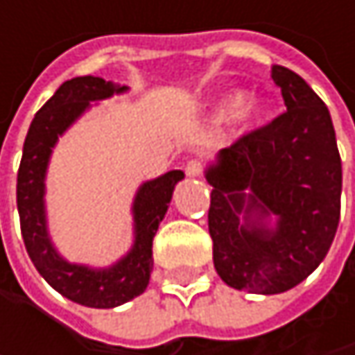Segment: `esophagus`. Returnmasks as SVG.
<instances>
[{
  "mask_svg": "<svg viewBox=\"0 0 355 355\" xmlns=\"http://www.w3.org/2000/svg\"><path fill=\"white\" fill-rule=\"evenodd\" d=\"M184 173H187V177L199 178L203 175V164L199 160H189L187 166H184Z\"/></svg>",
  "mask_w": 355,
  "mask_h": 355,
  "instance_id": "esophagus-1",
  "label": "esophagus"
}]
</instances>
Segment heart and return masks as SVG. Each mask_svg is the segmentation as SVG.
Instances as JSON below:
<instances>
[{
  "mask_svg": "<svg viewBox=\"0 0 355 355\" xmlns=\"http://www.w3.org/2000/svg\"><path fill=\"white\" fill-rule=\"evenodd\" d=\"M236 108H239V98H228V101H224V105L220 107L218 114H220V116H228V114H230L232 110H236ZM261 112H263V107H261L259 103H248V105H243V107L239 108V116H241L243 121L257 119Z\"/></svg>",
  "mask_w": 355,
  "mask_h": 355,
  "instance_id": "obj_1",
  "label": "heart"
}]
</instances>
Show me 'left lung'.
I'll use <instances>...</instances> for the list:
<instances>
[{"mask_svg": "<svg viewBox=\"0 0 355 355\" xmlns=\"http://www.w3.org/2000/svg\"><path fill=\"white\" fill-rule=\"evenodd\" d=\"M271 78L288 110L224 148L205 175L216 271L248 294H282L306 279L329 252L341 214L329 108L292 69L273 65ZM269 215L278 218L271 229Z\"/></svg>", "mask_w": 355, "mask_h": 355, "instance_id": "obj_1", "label": "left lung"}]
</instances>
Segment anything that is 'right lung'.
<instances>
[{
	"label": "right lung",
	"instance_id": "1",
	"mask_svg": "<svg viewBox=\"0 0 355 355\" xmlns=\"http://www.w3.org/2000/svg\"><path fill=\"white\" fill-rule=\"evenodd\" d=\"M123 90L125 86L119 88L94 76L63 82L35 114L24 139V152L18 168L16 201L28 257L33 259L36 271L59 294L90 309H112L144 294L154 265V234L168 209L175 184L184 177L180 171H171L164 177L146 182L137 191L133 203L135 245L116 265L103 271H94L84 265H69L51 247L42 205L44 173L51 148L55 146L57 137L88 108L90 101L108 98L110 94Z\"/></svg>",
	"mask_w": 355,
	"mask_h": 355
}]
</instances>
